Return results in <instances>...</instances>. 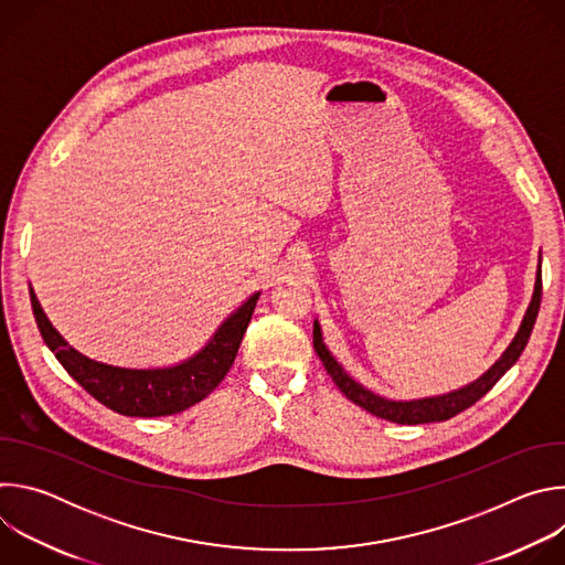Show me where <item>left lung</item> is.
Wrapping results in <instances>:
<instances>
[{
  "label": "left lung",
  "mask_w": 565,
  "mask_h": 565,
  "mask_svg": "<svg viewBox=\"0 0 565 565\" xmlns=\"http://www.w3.org/2000/svg\"><path fill=\"white\" fill-rule=\"evenodd\" d=\"M539 306H541V264H539V273H536V284H534V295L532 301L525 310V317L521 321V329L516 333V338L512 340V344L505 349V353L497 360V364L482 373L478 380H473L471 384L445 393V395H436V397H423V399H386L382 395H375L373 391L364 388L360 382H355L353 377H349V373L338 364V360L331 355V351L327 349V344L321 342V329L315 319V329H312V347L324 364L327 373L333 377V382L340 386V391L355 402L358 407L366 409L369 414L388 420V423H397V425H425V423H443L449 420L454 416H458L460 412L469 409L473 402H478L482 395H486L503 375L505 371H510V366L519 360V355L523 353L530 333L534 329V321L539 315Z\"/></svg>",
  "instance_id": "1"
}]
</instances>
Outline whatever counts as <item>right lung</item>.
Here are the masks:
<instances>
[{"mask_svg": "<svg viewBox=\"0 0 565 565\" xmlns=\"http://www.w3.org/2000/svg\"><path fill=\"white\" fill-rule=\"evenodd\" d=\"M257 299L259 292L241 303V308H236V312H232L218 327L212 340L190 360L168 369H122L89 360L68 347L53 329L31 288V306L38 329L57 362L100 405L131 418L174 416L207 397L230 371L253 319Z\"/></svg>", "mask_w": 565, "mask_h": 565, "instance_id": "add662e5", "label": "right lung"}]
</instances>
